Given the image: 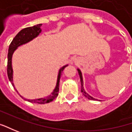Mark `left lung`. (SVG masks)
Masks as SVG:
<instances>
[{
	"instance_id": "obj_1",
	"label": "left lung",
	"mask_w": 132,
	"mask_h": 132,
	"mask_svg": "<svg viewBox=\"0 0 132 132\" xmlns=\"http://www.w3.org/2000/svg\"><path fill=\"white\" fill-rule=\"evenodd\" d=\"M78 71V73H79V75H80V81H81V92L83 94V96H85V97L87 98H88L90 100H96V98H94L92 96H90L89 94L85 92V90L84 88H83V80H82V73H81V71H80V69H77Z\"/></svg>"
}]
</instances>
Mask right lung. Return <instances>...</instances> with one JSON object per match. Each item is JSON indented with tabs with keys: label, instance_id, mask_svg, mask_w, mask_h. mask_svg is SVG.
<instances>
[{
	"label": "right lung",
	"instance_id": "right-lung-1",
	"mask_svg": "<svg viewBox=\"0 0 132 132\" xmlns=\"http://www.w3.org/2000/svg\"><path fill=\"white\" fill-rule=\"evenodd\" d=\"M42 24H38V25H34L33 27H28V28H25L24 29L21 30L16 35V36L12 40V42L9 45V52H8V62H7V75L8 77L10 80V82H12V85L14 86L13 83V70H12V55L14 52L16 50V49L19 46H20L22 44L28 43V42L31 41L32 39L36 38V36H38L39 34L41 33L42 29H41V26ZM68 65L63 66L61 69L59 70L58 75H57V83L55 88L54 89L53 92L51 93V95H50L49 96L46 98H38V99H27L30 102L36 103V104H46L49 103L50 102L53 101L55 98L57 97L58 95V91H59V85H60V79H61V75L63 70L66 68ZM22 97V96H21ZM23 98V97H22Z\"/></svg>",
	"mask_w": 132,
	"mask_h": 132
}]
</instances>
